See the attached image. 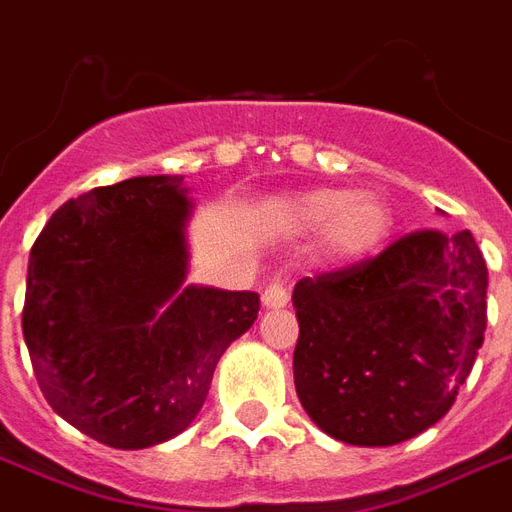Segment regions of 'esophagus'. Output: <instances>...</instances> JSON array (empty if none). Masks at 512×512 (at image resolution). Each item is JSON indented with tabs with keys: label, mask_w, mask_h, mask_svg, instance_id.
I'll list each match as a JSON object with an SVG mask.
<instances>
[{
	"label": "esophagus",
	"mask_w": 512,
	"mask_h": 512,
	"mask_svg": "<svg viewBox=\"0 0 512 512\" xmlns=\"http://www.w3.org/2000/svg\"><path fill=\"white\" fill-rule=\"evenodd\" d=\"M287 303H289V292L284 284H279V281H273V284H268V287L263 289L265 308H284Z\"/></svg>",
	"instance_id": "esophagus-1"
}]
</instances>
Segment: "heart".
I'll use <instances>...</instances> for the list:
<instances>
[{"mask_svg": "<svg viewBox=\"0 0 512 512\" xmlns=\"http://www.w3.org/2000/svg\"><path fill=\"white\" fill-rule=\"evenodd\" d=\"M289 223L297 233L321 231V252L332 263H358L385 244L393 212L372 191L313 188L289 201Z\"/></svg>", "mask_w": 512, "mask_h": 512, "instance_id": "b5f03b06", "label": "heart"}]
</instances>
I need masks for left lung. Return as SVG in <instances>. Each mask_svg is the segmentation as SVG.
<instances>
[{
	"mask_svg": "<svg viewBox=\"0 0 512 512\" xmlns=\"http://www.w3.org/2000/svg\"><path fill=\"white\" fill-rule=\"evenodd\" d=\"M486 260L470 231L422 228L295 284V388L327 436L393 446L452 409L486 332Z\"/></svg>",
	"mask_w": 512,
	"mask_h": 512,
	"instance_id": "1",
	"label": "left lung"
}]
</instances>
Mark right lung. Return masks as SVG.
<instances>
[{"mask_svg":"<svg viewBox=\"0 0 512 512\" xmlns=\"http://www.w3.org/2000/svg\"><path fill=\"white\" fill-rule=\"evenodd\" d=\"M183 177L68 199L28 257L23 337L47 404L84 436L146 449L199 414L217 361L257 319L255 292L183 287Z\"/></svg>","mask_w":512,"mask_h":512,"instance_id":"obj_1","label":"right lung"}]
</instances>
